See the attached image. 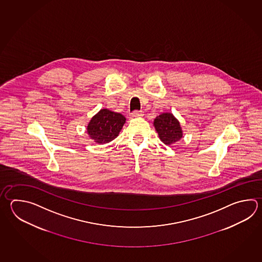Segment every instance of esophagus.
I'll list each match as a JSON object with an SVG mask.
<instances>
[{
    "mask_svg": "<svg viewBox=\"0 0 262 262\" xmlns=\"http://www.w3.org/2000/svg\"><path fill=\"white\" fill-rule=\"evenodd\" d=\"M132 118H137V117H142L143 116V112L142 111H138V110H135L134 112L130 114Z\"/></svg>",
    "mask_w": 262,
    "mask_h": 262,
    "instance_id": "34e87169",
    "label": "esophagus"
}]
</instances>
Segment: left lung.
<instances>
[{
	"instance_id": "8db88e82",
	"label": "left lung",
	"mask_w": 262,
	"mask_h": 262,
	"mask_svg": "<svg viewBox=\"0 0 262 262\" xmlns=\"http://www.w3.org/2000/svg\"><path fill=\"white\" fill-rule=\"evenodd\" d=\"M154 126L160 140L165 144H173L183 136L180 124L171 113L158 116L154 120Z\"/></svg>"
}]
</instances>
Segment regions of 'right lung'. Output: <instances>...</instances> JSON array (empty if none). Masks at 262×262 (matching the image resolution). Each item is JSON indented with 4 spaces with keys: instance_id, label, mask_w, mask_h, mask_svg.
Segmentation results:
<instances>
[{
    "instance_id": "add662e5",
    "label": "right lung",
    "mask_w": 262,
    "mask_h": 262,
    "mask_svg": "<svg viewBox=\"0 0 262 262\" xmlns=\"http://www.w3.org/2000/svg\"><path fill=\"white\" fill-rule=\"evenodd\" d=\"M126 118L119 113L102 109L91 118L88 125V134L99 144H106L118 136Z\"/></svg>"
}]
</instances>
